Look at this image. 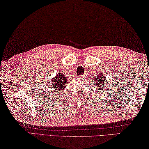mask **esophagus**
<instances>
[{"label": "esophagus", "instance_id": "1", "mask_svg": "<svg viewBox=\"0 0 149 149\" xmlns=\"http://www.w3.org/2000/svg\"><path fill=\"white\" fill-rule=\"evenodd\" d=\"M84 75H85V74H84Z\"/></svg>", "mask_w": 149, "mask_h": 149}]
</instances>
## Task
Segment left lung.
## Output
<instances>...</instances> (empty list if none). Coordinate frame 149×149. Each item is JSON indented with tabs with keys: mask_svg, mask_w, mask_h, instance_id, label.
<instances>
[{
	"mask_svg": "<svg viewBox=\"0 0 149 149\" xmlns=\"http://www.w3.org/2000/svg\"><path fill=\"white\" fill-rule=\"evenodd\" d=\"M106 77L101 72V74L97 75L95 77V80H94V83H95V86H96L99 89H107L106 88Z\"/></svg>",
	"mask_w": 149,
	"mask_h": 149,
	"instance_id": "1",
	"label": "left lung"
}]
</instances>
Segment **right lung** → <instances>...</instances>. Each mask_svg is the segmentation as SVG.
<instances>
[{"label":"right lung","mask_w":149,"mask_h":149,"mask_svg":"<svg viewBox=\"0 0 149 149\" xmlns=\"http://www.w3.org/2000/svg\"><path fill=\"white\" fill-rule=\"evenodd\" d=\"M51 83H52L53 91L56 92L58 91L62 90L66 86V84L68 83V80H67L65 76L62 72H58L56 77L51 79Z\"/></svg>","instance_id":"obj_1"}]
</instances>
